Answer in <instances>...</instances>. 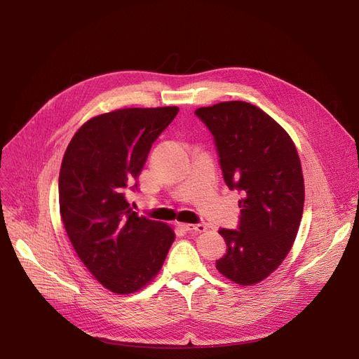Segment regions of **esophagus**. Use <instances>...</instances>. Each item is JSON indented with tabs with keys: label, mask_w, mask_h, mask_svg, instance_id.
<instances>
[{
	"label": "esophagus",
	"mask_w": 359,
	"mask_h": 359,
	"mask_svg": "<svg viewBox=\"0 0 359 359\" xmlns=\"http://www.w3.org/2000/svg\"><path fill=\"white\" fill-rule=\"evenodd\" d=\"M182 227L186 231H192V233H203V231H206V225L205 224H182Z\"/></svg>",
	"instance_id": "1"
}]
</instances>
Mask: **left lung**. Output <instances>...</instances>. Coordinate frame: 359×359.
I'll list each match as a JSON object with an SVG mask.
<instances>
[{
    "instance_id": "8db88e82",
    "label": "left lung",
    "mask_w": 359,
    "mask_h": 359,
    "mask_svg": "<svg viewBox=\"0 0 359 359\" xmlns=\"http://www.w3.org/2000/svg\"><path fill=\"white\" fill-rule=\"evenodd\" d=\"M195 115L214 137L225 184L240 191L238 229H221L227 253L217 269L238 285L269 276L287 257L304 208L297 148L269 115L246 102L199 107Z\"/></svg>"
}]
</instances>
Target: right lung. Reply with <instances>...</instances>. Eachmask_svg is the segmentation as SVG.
<instances>
[{
	"label": "right lung",
	"mask_w": 359,
	"mask_h": 359,
	"mask_svg": "<svg viewBox=\"0 0 359 359\" xmlns=\"http://www.w3.org/2000/svg\"><path fill=\"white\" fill-rule=\"evenodd\" d=\"M179 109L130 107L87 121L67 147L60 211L74 250L100 284L116 294L145 287L160 272L175 233L140 217L126 201L151 145Z\"/></svg>",
	"instance_id": "right-lung-1"
}]
</instances>
